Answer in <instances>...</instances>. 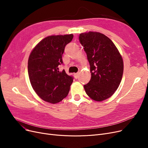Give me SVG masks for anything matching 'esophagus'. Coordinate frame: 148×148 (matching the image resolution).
<instances>
[{
  "label": "esophagus",
  "instance_id": "34e87169",
  "mask_svg": "<svg viewBox=\"0 0 148 148\" xmlns=\"http://www.w3.org/2000/svg\"><path fill=\"white\" fill-rule=\"evenodd\" d=\"M74 76H75V79H78V77L79 76V73H77L74 74Z\"/></svg>",
  "mask_w": 148,
  "mask_h": 148
}]
</instances>
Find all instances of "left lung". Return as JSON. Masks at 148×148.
<instances>
[{"label": "left lung", "mask_w": 148, "mask_h": 148, "mask_svg": "<svg viewBox=\"0 0 148 148\" xmlns=\"http://www.w3.org/2000/svg\"><path fill=\"white\" fill-rule=\"evenodd\" d=\"M80 43L84 47L90 65L91 79L84 85L87 95L97 101L110 98L122 80V56L110 38L99 32L80 34Z\"/></svg>", "instance_id": "8db88e82"}]
</instances>
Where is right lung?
<instances>
[{"instance_id": "obj_1", "label": "right lung", "mask_w": 148, "mask_h": 148, "mask_svg": "<svg viewBox=\"0 0 148 148\" xmlns=\"http://www.w3.org/2000/svg\"><path fill=\"white\" fill-rule=\"evenodd\" d=\"M73 35H53L45 38L31 52L28 60V74L31 85L41 99L55 104L69 93L74 77L58 66L63 64L62 54Z\"/></svg>"}]
</instances>
